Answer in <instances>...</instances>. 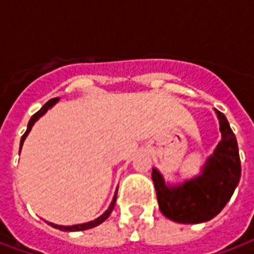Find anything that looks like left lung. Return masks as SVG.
<instances>
[{
	"label": "left lung",
	"instance_id": "1",
	"mask_svg": "<svg viewBox=\"0 0 254 254\" xmlns=\"http://www.w3.org/2000/svg\"><path fill=\"white\" fill-rule=\"evenodd\" d=\"M222 140L202 166L201 174L180 185H167L152 169L160 212L177 223L196 224L215 218L227 204L241 178V160L235 134L223 113L216 110Z\"/></svg>",
	"mask_w": 254,
	"mask_h": 254
}]
</instances>
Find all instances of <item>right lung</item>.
<instances>
[{
	"label": "right lung",
	"mask_w": 254,
	"mask_h": 254,
	"mask_svg": "<svg viewBox=\"0 0 254 254\" xmlns=\"http://www.w3.org/2000/svg\"><path fill=\"white\" fill-rule=\"evenodd\" d=\"M58 99L60 98H54V99H50L49 102H47L46 105L42 107L41 110L36 111L34 116L31 117L30 122H28V127H27V130H25V133L21 136V141H20V149H21V147H23V143H24L25 137L28 136V133L31 132V129H32V127H34V124H35L39 118H41L43 114H46V111L49 110V109H52L53 106L56 105L58 102ZM118 190V189H117ZM116 200H117V193L114 194V197H113V201H111L110 207L106 209L105 213H102L99 218H96L95 220H91V222H87V223H81V224H73V226H58V224H54V223H47L50 224L52 227H54V229H58L61 230V231H83V230H88V229H92V227H96V226H99L100 223H103L106 219L110 216L111 211L114 209V205H116Z\"/></svg>",
	"instance_id": "right-lung-1"
}]
</instances>
